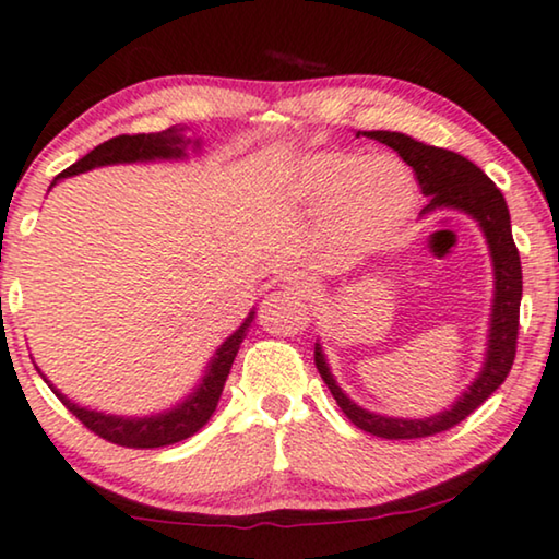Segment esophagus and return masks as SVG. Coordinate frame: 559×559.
I'll return each mask as SVG.
<instances>
[{"mask_svg": "<svg viewBox=\"0 0 559 559\" xmlns=\"http://www.w3.org/2000/svg\"><path fill=\"white\" fill-rule=\"evenodd\" d=\"M286 286L290 290H296L298 296H306V298H311V294H313V283L306 278L304 273H290V276L286 278Z\"/></svg>", "mask_w": 559, "mask_h": 559, "instance_id": "34e87169", "label": "esophagus"}]
</instances>
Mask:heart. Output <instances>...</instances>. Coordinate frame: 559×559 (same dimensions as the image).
<instances>
[{
	"label": "heart",
	"mask_w": 559,
	"mask_h": 559,
	"mask_svg": "<svg viewBox=\"0 0 559 559\" xmlns=\"http://www.w3.org/2000/svg\"><path fill=\"white\" fill-rule=\"evenodd\" d=\"M290 194L313 217H324L326 240L344 258L388 248L420 202L413 171L388 154L319 152L290 171Z\"/></svg>",
	"instance_id": "b5f03b06"
}]
</instances>
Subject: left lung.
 Listing matches in <instances>:
<instances>
[{"mask_svg":"<svg viewBox=\"0 0 559 559\" xmlns=\"http://www.w3.org/2000/svg\"><path fill=\"white\" fill-rule=\"evenodd\" d=\"M359 133L395 148L411 164L418 175L423 194L428 198V204L420 210V217L433 215L438 210H459L481 227L493 265V301L489 334H486V355L481 372L453 400V405L436 415H428V418H395V415L367 411L336 384L319 342L313 347L317 349L313 359H317L321 380L332 390L336 405L365 433L390 440L436 436L468 418L507 380L509 369L514 365L519 304H522V263H519V250L512 238V217H509L504 194L466 156L448 152V148L428 146L400 131H357V136Z\"/></svg>","mask_w":559,"mask_h":559,"instance_id":"8db88e82","label":"left lung"}]
</instances>
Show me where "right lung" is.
I'll list each match as a JSON object with an SVG mask.
<instances>
[{
	"label": "right lung",
	"mask_w": 559,
	"mask_h": 559,
	"mask_svg": "<svg viewBox=\"0 0 559 559\" xmlns=\"http://www.w3.org/2000/svg\"><path fill=\"white\" fill-rule=\"evenodd\" d=\"M187 126H171L167 131L159 133H136V136H114L98 144L93 152H88L83 159L70 164L68 169H62L58 177L52 179L50 190L60 179L83 175V171H91L96 167H111V164H136V162H179L187 159V148L192 152H200L202 139H187L185 136ZM255 311H250L246 321L235 329V332L227 336V340L215 349V355L207 361V369H204L202 380L194 384L190 395L179 400L175 407H167L162 413L152 415H114V413H100L91 411V407H83L70 400L68 395L55 388V384L43 374V380L50 384V390L62 400V405L68 407L70 413L75 415L78 420L83 423L85 428L93 430V433L111 440L116 445L126 448H162L179 443V440H187L190 436L198 433V430L212 418L215 407L219 403V395H223L225 380L230 374V367L238 355L242 340H246L250 324H253Z\"/></svg>",
	"instance_id": "right-lung-1"
}]
</instances>
